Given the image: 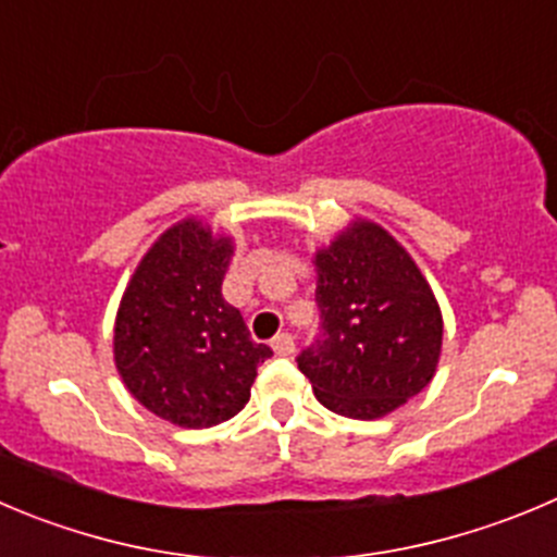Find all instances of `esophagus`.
<instances>
[{
	"instance_id": "1",
	"label": "esophagus",
	"mask_w": 557,
	"mask_h": 557,
	"mask_svg": "<svg viewBox=\"0 0 557 557\" xmlns=\"http://www.w3.org/2000/svg\"><path fill=\"white\" fill-rule=\"evenodd\" d=\"M273 349L275 355H282V358H287V355L295 352V338L293 333H278V336L273 338Z\"/></svg>"
}]
</instances>
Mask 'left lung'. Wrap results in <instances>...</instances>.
Instances as JSON below:
<instances>
[{
  "instance_id": "obj_1",
  "label": "left lung",
  "mask_w": 557,
  "mask_h": 557,
  "mask_svg": "<svg viewBox=\"0 0 557 557\" xmlns=\"http://www.w3.org/2000/svg\"><path fill=\"white\" fill-rule=\"evenodd\" d=\"M317 273L320 336L298 355L317 399L372 421L421 394L441 358L443 317L410 253L358 221L317 253Z\"/></svg>"
}]
</instances>
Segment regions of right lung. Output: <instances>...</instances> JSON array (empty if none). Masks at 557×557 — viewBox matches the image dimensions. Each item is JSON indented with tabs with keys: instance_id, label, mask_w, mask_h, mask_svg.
<instances>
[{
	"instance_id": "obj_1",
	"label": "right lung",
	"mask_w": 557,
	"mask_h": 557,
	"mask_svg": "<svg viewBox=\"0 0 557 557\" xmlns=\"http://www.w3.org/2000/svg\"><path fill=\"white\" fill-rule=\"evenodd\" d=\"M232 246L199 221L172 226L136 268L114 325V361L131 394L177 426L208 429L246 407L273 355L221 295Z\"/></svg>"
}]
</instances>
